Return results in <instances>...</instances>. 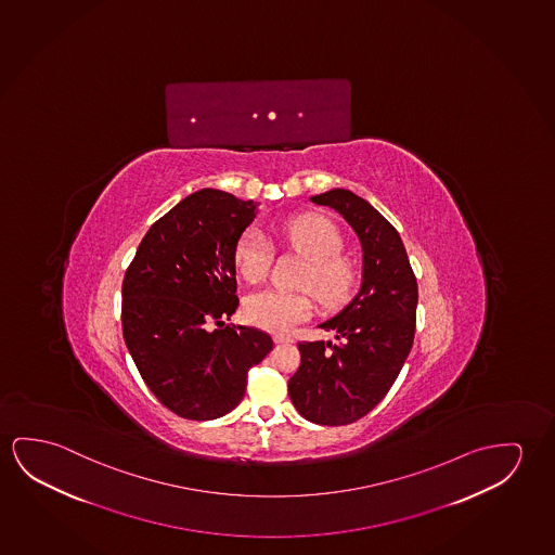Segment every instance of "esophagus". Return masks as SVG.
Listing matches in <instances>:
<instances>
[{
  "label": "esophagus",
  "mask_w": 555,
  "mask_h": 555,
  "mask_svg": "<svg viewBox=\"0 0 555 555\" xmlns=\"http://www.w3.org/2000/svg\"><path fill=\"white\" fill-rule=\"evenodd\" d=\"M292 338L288 336H282V334H274V344H291Z\"/></svg>",
  "instance_id": "1"
}]
</instances>
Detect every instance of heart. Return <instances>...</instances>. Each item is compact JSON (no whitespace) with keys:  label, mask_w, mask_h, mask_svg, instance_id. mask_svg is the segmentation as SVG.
Masks as SVG:
<instances>
[{"label":"heart","mask_w":555,"mask_h":555,"mask_svg":"<svg viewBox=\"0 0 555 555\" xmlns=\"http://www.w3.org/2000/svg\"><path fill=\"white\" fill-rule=\"evenodd\" d=\"M282 242L308 259L299 276V286L315 294L324 308H338L350 299L356 288V269L340 256L344 240L333 222L319 215H299L284 222L279 231ZM273 261V247L259 229H247L234 249V263L244 281H263ZM315 308L309 292H254L244 301V317L249 324L269 333H288L308 321Z\"/></svg>","instance_id":"b5f03b06"}]
</instances>
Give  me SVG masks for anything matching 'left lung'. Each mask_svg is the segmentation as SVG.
<instances>
[{"label":"left lung","instance_id":"8db88e82","mask_svg":"<svg viewBox=\"0 0 555 555\" xmlns=\"http://www.w3.org/2000/svg\"><path fill=\"white\" fill-rule=\"evenodd\" d=\"M350 222L363 249V282L338 315L321 324L333 341H299L301 363L288 380L294 408L317 425L365 417L392 388L415 338L417 279L400 234L350 190L311 197Z\"/></svg>","mask_w":555,"mask_h":555}]
</instances>
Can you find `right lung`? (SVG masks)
<instances>
[{
    "instance_id": "1",
    "label": "right lung",
    "mask_w": 555,
    "mask_h": 555,
    "mask_svg": "<svg viewBox=\"0 0 555 555\" xmlns=\"http://www.w3.org/2000/svg\"><path fill=\"white\" fill-rule=\"evenodd\" d=\"M251 199L205 188L152 224L122 281V336L155 398L190 421L222 417L246 392L247 371L273 350L238 309L234 249L256 219Z\"/></svg>"
}]
</instances>
